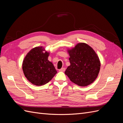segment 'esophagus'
<instances>
[{
  "label": "esophagus",
  "instance_id": "esophagus-1",
  "mask_svg": "<svg viewBox=\"0 0 123 123\" xmlns=\"http://www.w3.org/2000/svg\"><path fill=\"white\" fill-rule=\"evenodd\" d=\"M65 70L66 69H65V68H62L61 69L59 70V71H60V72H64L65 71Z\"/></svg>",
  "mask_w": 123,
  "mask_h": 123
}]
</instances>
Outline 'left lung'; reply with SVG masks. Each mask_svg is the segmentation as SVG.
<instances>
[{"instance_id":"1","label":"left lung","mask_w":123,"mask_h":123,"mask_svg":"<svg viewBox=\"0 0 123 123\" xmlns=\"http://www.w3.org/2000/svg\"><path fill=\"white\" fill-rule=\"evenodd\" d=\"M70 65L65 73L70 80L81 87L91 84L98 77L100 62L98 54L88 44L80 43L68 48Z\"/></svg>"}]
</instances>
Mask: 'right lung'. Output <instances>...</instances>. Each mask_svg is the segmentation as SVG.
I'll return each instance as SVG.
<instances>
[{"label":"right lung","instance_id":"add662e5","mask_svg":"<svg viewBox=\"0 0 123 123\" xmlns=\"http://www.w3.org/2000/svg\"><path fill=\"white\" fill-rule=\"evenodd\" d=\"M50 52L42 46L33 48L25 55L22 65L25 77L32 84H46L57 73L52 62L48 60Z\"/></svg>","mask_w":123,"mask_h":123}]
</instances>
